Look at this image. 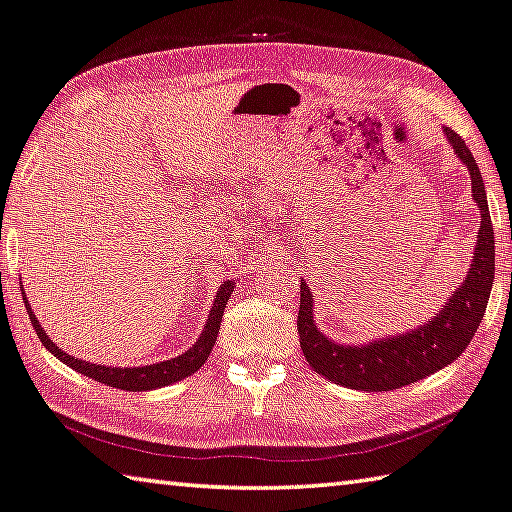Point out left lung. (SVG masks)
<instances>
[{"label":"left lung","mask_w":512,"mask_h":512,"mask_svg":"<svg viewBox=\"0 0 512 512\" xmlns=\"http://www.w3.org/2000/svg\"><path fill=\"white\" fill-rule=\"evenodd\" d=\"M445 136L458 161L467 167L469 179H472V199L481 213L479 236H476L474 256L465 279L429 322L406 333L381 335L363 345L335 342L317 329L313 317V292L308 290L306 281H301L297 315L301 351H304L308 365L326 381L365 392L404 388V385L420 381L454 363L479 329L494 281V231L490 208L481 170L465 140L449 127H445Z\"/></svg>","instance_id":"left-lung-1"}]
</instances>
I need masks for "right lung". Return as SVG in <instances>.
<instances>
[{
	"label": "right lung",
	"mask_w": 512,
	"mask_h": 512,
	"mask_svg": "<svg viewBox=\"0 0 512 512\" xmlns=\"http://www.w3.org/2000/svg\"><path fill=\"white\" fill-rule=\"evenodd\" d=\"M233 288H236V281L233 279L222 281V286L215 292V299H213L211 313H208V320L204 324V331L199 333L197 342L188 351H183L181 356H174L170 360H161V363L138 365V367H111V365L88 363V360L74 358L67 354V351L58 349L56 342L49 338L43 326H40L36 313L31 311V304H29L24 288H22V299H24V306H27V313H29L33 329H36L40 342L47 347L49 354H54L58 360H61V363L72 367L74 372L88 376V379H95L104 385H111V388H117V390L145 392V390H156V388H163V385L188 379L190 374H195L199 367L206 363V358L211 356V351H213L217 333H220V322H222L226 301H229Z\"/></svg>",
	"instance_id": "1"
}]
</instances>
